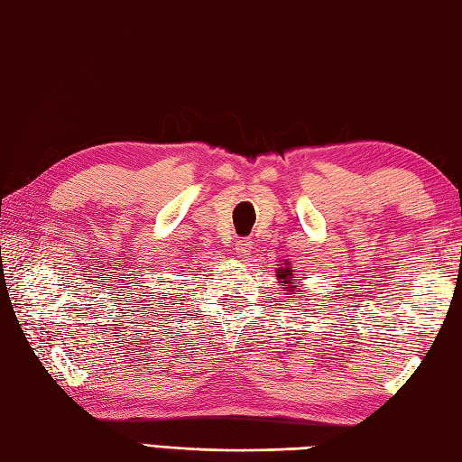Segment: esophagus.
I'll return each instance as SVG.
<instances>
[{
	"label": "esophagus",
	"instance_id": "1",
	"mask_svg": "<svg viewBox=\"0 0 462 462\" xmlns=\"http://www.w3.org/2000/svg\"><path fill=\"white\" fill-rule=\"evenodd\" d=\"M250 252H252V240L242 238V240L236 242V254L238 256H246V254H250Z\"/></svg>",
	"mask_w": 462,
	"mask_h": 462
}]
</instances>
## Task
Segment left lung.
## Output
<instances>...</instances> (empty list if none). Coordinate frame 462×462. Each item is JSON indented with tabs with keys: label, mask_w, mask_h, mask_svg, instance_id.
Here are the masks:
<instances>
[{
	"label": "left lung",
	"mask_w": 462,
	"mask_h": 462,
	"mask_svg": "<svg viewBox=\"0 0 462 462\" xmlns=\"http://www.w3.org/2000/svg\"><path fill=\"white\" fill-rule=\"evenodd\" d=\"M276 278L280 280V286H284V291H286L288 294H294V291H296V286L292 284L294 274H292L291 264H288V262H284V268H278ZM291 298H298V296H291Z\"/></svg>",
	"instance_id": "1"
}]
</instances>
